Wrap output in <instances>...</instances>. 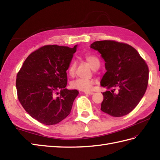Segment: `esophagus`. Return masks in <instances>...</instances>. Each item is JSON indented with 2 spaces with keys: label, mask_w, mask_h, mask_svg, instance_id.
Returning <instances> with one entry per match:
<instances>
[{
  "label": "esophagus",
  "mask_w": 160,
  "mask_h": 160,
  "mask_svg": "<svg viewBox=\"0 0 160 160\" xmlns=\"http://www.w3.org/2000/svg\"><path fill=\"white\" fill-rule=\"evenodd\" d=\"M84 93L87 95H93V92H92V91H86V92H84Z\"/></svg>",
  "instance_id": "obj_1"
}]
</instances>
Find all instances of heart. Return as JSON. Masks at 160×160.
<instances>
[{
	"label": "heart",
	"mask_w": 160,
	"mask_h": 160,
	"mask_svg": "<svg viewBox=\"0 0 160 160\" xmlns=\"http://www.w3.org/2000/svg\"><path fill=\"white\" fill-rule=\"evenodd\" d=\"M84 59L92 69H97L100 67V60L97 57L92 55H86L84 56ZM76 64L75 62L71 63L70 66L68 69V73L71 76H73L75 69H76ZM94 81L93 80L87 79H76L72 81L71 83V87L72 89L82 91H89L92 89Z\"/></svg>",
	"instance_id": "b5f03b06"
}]
</instances>
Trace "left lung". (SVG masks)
<instances>
[{
  "label": "left lung",
  "instance_id": "left-lung-1",
  "mask_svg": "<svg viewBox=\"0 0 160 160\" xmlns=\"http://www.w3.org/2000/svg\"><path fill=\"white\" fill-rule=\"evenodd\" d=\"M90 47L101 54L107 70L100 81V85L107 89L102 93L101 110L113 117L127 115L136 107L147 90V64L137 50L127 44L102 40L93 42Z\"/></svg>",
  "mask_w": 160,
  "mask_h": 160
}]
</instances>
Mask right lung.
Listing matches in <instances>:
<instances>
[{
  "mask_svg": "<svg viewBox=\"0 0 160 160\" xmlns=\"http://www.w3.org/2000/svg\"><path fill=\"white\" fill-rule=\"evenodd\" d=\"M77 46L40 47L27 58L17 74L16 85L20 102L40 123L56 124L71 113L79 92L65 88L67 71ZM56 94L59 96L56 97Z\"/></svg>",
  "mask_w": 160,
  "mask_h": 160,
  "instance_id": "add662e5",
  "label": "right lung"
}]
</instances>
